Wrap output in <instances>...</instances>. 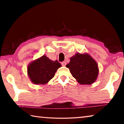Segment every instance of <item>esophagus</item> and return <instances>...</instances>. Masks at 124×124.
Here are the masks:
<instances>
[{"label":"esophagus","instance_id":"34e87169","mask_svg":"<svg viewBox=\"0 0 124 124\" xmlns=\"http://www.w3.org/2000/svg\"><path fill=\"white\" fill-rule=\"evenodd\" d=\"M66 62H61V64H62V66H65L66 65Z\"/></svg>","mask_w":124,"mask_h":124}]
</instances>
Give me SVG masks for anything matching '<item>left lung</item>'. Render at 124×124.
Returning a JSON list of instances; mask_svg holds the SVG:
<instances>
[{
    "label": "left lung",
    "mask_w": 124,
    "mask_h": 124,
    "mask_svg": "<svg viewBox=\"0 0 124 124\" xmlns=\"http://www.w3.org/2000/svg\"><path fill=\"white\" fill-rule=\"evenodd\" d=\"M66 67L81 85L91 84L96 81L98 74L97 63L88 54H76L70 58Z\"/></svg>",
    "instance_id": "obj_1"
}]
</instances>
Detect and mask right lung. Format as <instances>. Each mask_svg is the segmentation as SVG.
<instances>
[{
  "label": "right lung",
  "instance_id": "1",
  "mask_svg": "<svg viewBox=\"0 0 124 124\" xmlns=\"http://www.w3.org/2000/svg\"><path fill=\"white\" fill-rule=\"evenodd\" d=\"M61 64L57 61H52L44 55L32 62L27 69L28 74L33 83L45 84L53 78Z\"/></svg>",
  "mask_w": 124,
  "mask_h": 124
}]
</instances>
